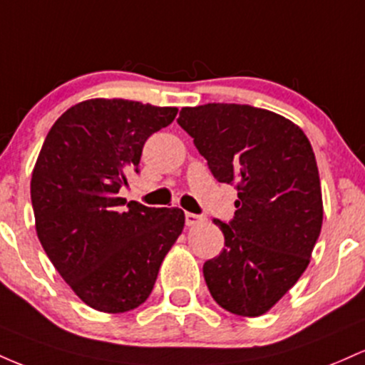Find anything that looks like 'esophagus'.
I'll return each instance as SVG.
<instances>
[{"instance_id":"esophagus-1","label":"esophagus","mask_w":365,"mask_h":365,"mask_svg":"<svg viewBox=\"0 0 365 365\" xmlns=\"http://www.w3.org/2000/svg\"><path fill=\"white\" fill-rule=\"evenodd\" d=\"M186 226H196V224H200L203 220L202 215H196V214H191V212H186Z\"/></svg>"}]
</instances>
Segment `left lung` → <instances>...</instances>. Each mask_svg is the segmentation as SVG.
Here are the masks:
<instances>
[{
    "label": "left lung",
    "mask_w": 365,
    "mask_h": 365,
    "mask_svg": "<svg viewBox=\"0 0 365 365\" xmlns=\"http://www.w3.org/2000/svg\"><path fill=\"white\" fill-rule=\"evenodd\" d=\"M178 124L193 138L219 182L237 190L224 250L203 264L214 300L227 312L257 317L288 293L310 262L322 226L315 155L288 118L236 103L181 110Z\"/></svg>",
    "instance_id": "left-lung-1"
}]
</instances>
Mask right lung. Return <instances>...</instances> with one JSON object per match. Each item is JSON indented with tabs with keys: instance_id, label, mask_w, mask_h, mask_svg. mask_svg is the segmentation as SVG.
Here are the masks:
<instances>
[{
	"instance_id": "right-lung-1",
	"label": "right lung",
	"mask_w": 365,
	"mask_h": 365,
	"mask_svg": "<svg viewBox=\"0 0 365 365\" xmlns=\"http://www.w3.org/2000/svg\"><path fill=\"white\" fill-rule=\"evenodd\" d=\"M178 115L174 106L88 100L53 124L31 179L36 231L63 281L86 305L120 314L150 297L184 227L181 208L117 196L139 172L143 146Z\"/></svg>"
}]
</instances>
